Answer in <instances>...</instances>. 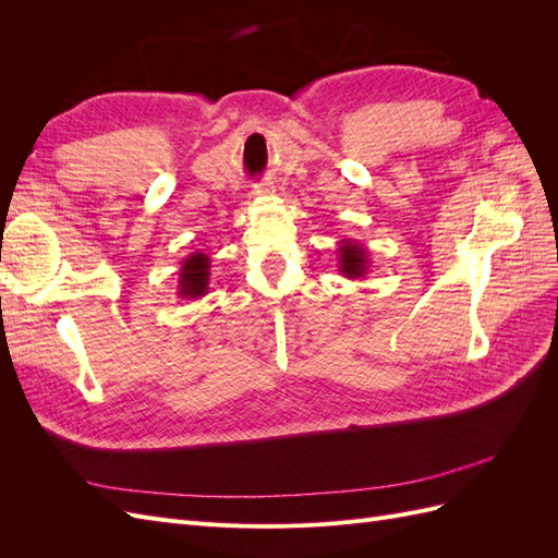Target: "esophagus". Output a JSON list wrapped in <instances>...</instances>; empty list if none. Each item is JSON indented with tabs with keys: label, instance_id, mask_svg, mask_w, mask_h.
Segmentation results:
<instances>
[{
	"label": "esophagus",
	"instance_id": "34e87169",
	"mask_svg": "<svg viewBox=\"0 0 558 558\" xmlns=\"http://www.w3.org/2000/svg\"><path fill=\"white\" fill-rule=\"evenodd\" d=\"M275 193V185L272 183H260V185H256V189L251 191V195H272Z\"/></svg>",
	"mask_w": 558,
	"mask_h": 558
}]
</instances>
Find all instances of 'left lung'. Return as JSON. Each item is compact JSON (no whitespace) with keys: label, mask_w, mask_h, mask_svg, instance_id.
<instances>
[{"label":"left lung","mask_w":558,"mask_h":558,"mask_svg":"<svg viewBox=\"0 0 558 558\" xmlns=\"http://www.w3.org/2000/svg\"><path fill=\"white\" fill-rule=\"evenodd\" d=\"M337 258H340V272L347 279H363L369 272L367 248L361 242L342 240L337 242Z\"/></svg>","instance_id":"left-lung-1"}]
</instances>
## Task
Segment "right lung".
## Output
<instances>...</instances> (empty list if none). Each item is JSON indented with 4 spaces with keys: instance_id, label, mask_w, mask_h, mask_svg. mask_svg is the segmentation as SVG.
<instances>
[{
    "instance_id": "right-lung-1",
    "label": "right lung",
    "mask_w": 558,
    "mask_h": 558,
    "mask_svg": "<svg viewBox=\"0 0 558 558\" xmlns=\"http://www.w3.org/2000/svg\"><path fill=\"white\" fill-rule=\"evenodd\" d=\"M211 260L207 253L195 251L189 258L181 260L177 295L183 300H199L209 293V277H211Z\"/></svg>"
}]
</instances>
